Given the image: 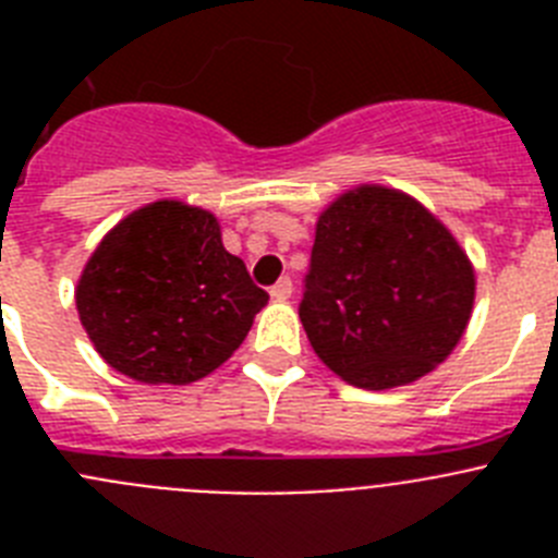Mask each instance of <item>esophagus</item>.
Wrapping results in <instances>:
<instances>
[{
  "instance_id": "34e87169",
  "label": "esophagus",
  "mask_w": 558,
  "mask_h": 558,
  "mask_svg": "<svg viewBox=\"0 0 558 558\" xmlns=\"http://www.w3.org/2000/svg\"><path fill=\"white\" fill-rule=\"evenodd\" d=\"M290 293H293V282H290L288 276H282L279 282L270 288V295H274L276 302H284V299H290Z\"/></svg>"
}]
</instances>
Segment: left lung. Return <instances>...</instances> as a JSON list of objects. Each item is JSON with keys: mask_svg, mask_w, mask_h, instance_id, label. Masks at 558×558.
Listing matches in <instances>:
<instances>
[{"mask_svg": "<svg viewBox=\"0 0 558 558\" xmlns=\"http://www.w3.org/2000/svg\"><path fill=\"white\" fill-rule=\"evenodd\" d=\"M472 302L470 259L418 201L366 184L318 218L299 318L315 354L352 386L425 377L461 340Z\"/></svg>", "mask_w": 558, "mask_h": 558, "instance_id": "1", "label": "left lung"}]
</instances>
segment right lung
I'll return each mask as SVG.
<instances>
[{"mask_svg":"<svg viewBox=\"0 0 558 558\" xmlns=\"http://www.w3.org/2000/svg\"><path fill=\"white\" fill-rule=\"evenodd\" d=\"M77 313L108 366L186 386L226 363L268 293L220 243L209 211L156 201L113 226L77 282Z\"/></svg>","mask_w":558,"mask_h":558,"instance_id":"right-lung-1","label":"right lung"}]
</instances>
